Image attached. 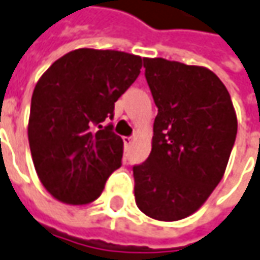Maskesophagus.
<instances>
[{
    "instance_id": "esophagus-1",
    "label": "esophagus",
    "mask_w": 260,
    "mask_h": 260,
    "mask_svg": "<svg viewBox=\"0 0 260 260\" xmlns=\"http://www.w3.org/2000/svg\"><path fill=\"white\" fill-rule=\"evenodd\" d=\"M133 137H123V142H124V146H130L133 143Z\"/></svg>"
}]
</instances>
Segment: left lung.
<instances>
[{
    "label": "left lung",
    "instance_id": "obj_1",
    "mask_svg": "<svg viewBox=\"0 0 260 260\" xmlns=\"http://www.w3.org/2000/svg\"><path fill=\"white\" fill-rule=\"evenodd\" d=\"M143 62L157 116L150 156L133 166L134 196L144 215L175 222L194 213L222 180L238 120L213 71L165 58Z\"/></svg>",
    "mask_w": 260,
    "mask_h": 260
}]
</instances>
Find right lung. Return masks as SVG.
Masks as SVG:
<instances>
[{
  "mask_svg": "<svg viewBox=\"0 0 260 260\" xmlns=\"http://www.w3.org/2000/svg\"><path fill=\"white\" fill-rule=\"evenodd\" d=\"M142 57L78 48L54 61L38 80L29 110L28 142L37 175L69 205L102 194L121 166L123 140L113 124L114 103L140 74Z\"/></svg>",
  "mask_w": 260,
  "mask_h": 260,
  "instance_id": "right-lung-1",
  "label": "right lung"
}]
</instances>
